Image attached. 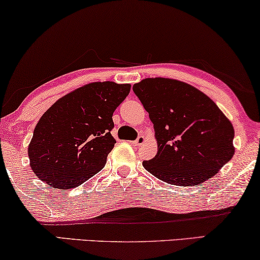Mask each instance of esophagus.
I'll use <instances>...</instances> for the list:
<instances>
[{
    "instance_id": "1",
    "label": "esophagus",
    "mask_w": 260,
    "mask_h": 260,
    "mask_svg": "<svg viewBox=\"0 0 260 260\" xmlns=\"http://www.w3.org/2000/svg\"><path fill=\"white\" fill-rule=\"evenodd\" d=\"M144 141H146V138H144V136L143 135H141V136H138L137 137V140L136 141H133V143L134 146H136V147H140V146H142V144L144 143Z\"/></svg>"
}]
</instances>
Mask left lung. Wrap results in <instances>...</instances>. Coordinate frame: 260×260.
Instances as JSON below:
<instances>
[{
	"label": "left lung",
	"instance_id": "8db88e82",
	"mask_svg": "<svg viewBox=\"0 0 260 260\" xmlns=\"http://www.w3.org/2000/svg\"><path fill=\"white\" fill-rule=\"evenodd\" d=\"M133 89L154 124L157 153L143 167L157 179L200 185L233 157L234 127L200 89L165 77L144 79Z\"/></svg>",
	"mask_w": 260,
	"mask_h": 260
}]
</instances>
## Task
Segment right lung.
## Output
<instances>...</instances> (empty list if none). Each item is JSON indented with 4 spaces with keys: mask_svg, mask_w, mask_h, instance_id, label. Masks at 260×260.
Masks as SVG:
<instances>
[{
    "mask_svg": "<svg viewBox=\"0 0 260 260\" xmlns=\"http://www.w3.org/2000/svg\"><path fill=\"white\" fill-rule=\"evenodd\" d=\"M129 83L92 82L56 101L40 117L28 146L32 171L49 186L68 190L105 166L113 149L112 116Z\"/></svg>",
    "mask_w": 260,
    "mask_h": 260,
    "instance_id": "right-lung-1",
    "label": "right lung"
}]
</instances>
